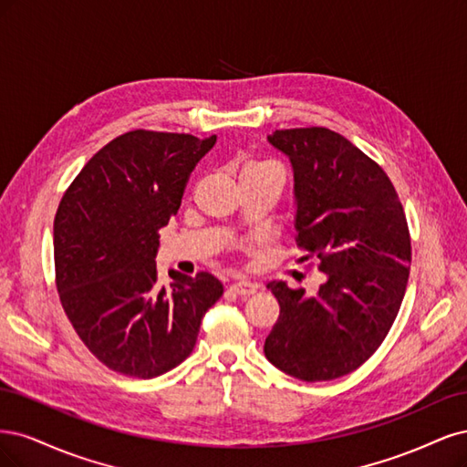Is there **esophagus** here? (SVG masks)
I'll return each mask as SVG.
<instances>
[{
	"label": "esophagus",
	"mask_w": 467,
	"mask_h": 467,
	"mask_svg": "<svg viewBox=\"0 0 467 467\" xmlns=\"http://www.w3.org/2000/svg\"><path fill=\"white\" fill-rule=\"evenodd\" d=\"M229 291L238 295V296H250V295L258 291V285L252 283V281H236V283L231 285Z\"/></svg>",
	"instance_id": "obj_1"
}]
</instances>
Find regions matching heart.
<instances>
[{
    "mask_svg": "<svg viewBox=\"0 0 467 467\" xmlns=\"http://www.w3.org/2000/svg\"><path fill=\"white\" fill-rule=\"evenodd\" d=\"M264 164L267 162H258V164H246V167L243 171H250V169H258V167H264Z\"/></svg>",
    "mask_w": 467,
    "mask_h": 467,
    "instance_id": "1",
    "label": "heart"
}]
</instances>
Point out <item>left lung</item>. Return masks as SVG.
I'll use <instances>...</instances> for the list:
<instances>
[{"label":"left lung","instance_id":"1","mask_svg":"<svg viewBox=\"0 0 467 467\" xmlns=\"http://www.w3.org/2000/svg\"><path fill=\"white\" fill-rule=\"evenodd\" d=\"M267 141L293 164L296 246L327 281L314 296L267 283L281 310L264 353L298 380H334L363 365L396 320L411 265L408 219L380 164L343 135L293 128Z\"/></svg>","mask_w":467,"mask_h":467}]
</instances>
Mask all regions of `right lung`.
Here are the masks:
<instances>
[{"label":"right lung","instance_id":"1","mask_svg":"<svg viewBox=\"0 0 467 467\" xmlns=\"http://www.w3.org/2000/svg\"><path fill=\"white\" fill-rule=\"evenodd\" d=\"M217 138L133 130L75 176L54 219L59 300L75 332L110 370L155 379L193 351L223 295L212 274L157 283L159 231L182 203L190 172Z\"/></svg>","mask_w":467,"mask_h":467}]
</instances>
